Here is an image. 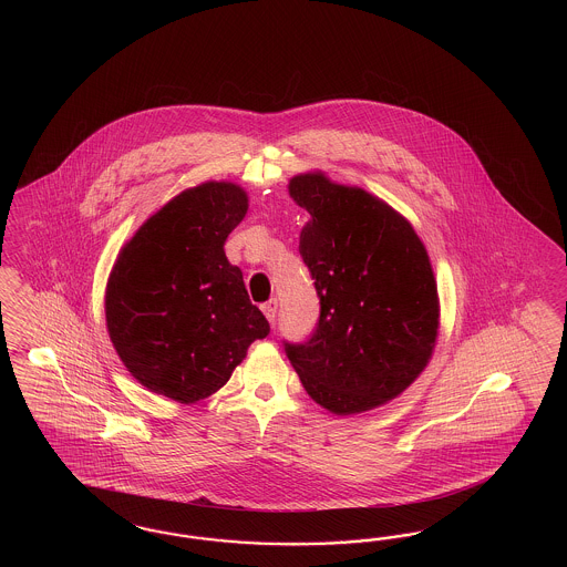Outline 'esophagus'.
I'll list each match as a JSON object with an SVG mask.
<instances>
[{
  "label": "esophagus",
  "instance_id": "esophagus-1",
  "mask_svg": "<svg viewBox=\"0 0 567 567\" xmlns=\"http://www.w3.org/2000/svg\"><path fill=\"white\" fill-rule=\"evenodd\" d=\"M276 309H278V303H276V299H270L268 303H264L261 306V311H264V316L268 318V322H272L275 324L276 320Z\"/></svg>",
  "mask_w": 567,
  "mask_h": 567
}]
</instances>
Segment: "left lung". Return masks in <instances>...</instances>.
<instances>
[{"instance_id":"left-lung-1","label":"left lung","mask_w":567,"mask_h":567,"mask_svg":"<svg viewBox=\"0 0 567 567\" xmlns=\"http://www.w3.org/2000/svg\"><path fill=\"white\" fill-rule=\"evenodd\" d=\"M308 209L299 254L320 297L303 343H285L308 395L328 412H368L401 395L426 368L439 295L424 243L395 209L322 172L292 176Z\"/></svg>"}]
</instances>
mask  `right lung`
Segmentation results:
<instances>
[{"label": "right lung", "instance_id": "right-lung-1", "mask_svg": "<svg viewBox=\"0 0 567 567\" xmlns=\"http://www.w3.org/2000/svg\"><path fill=\"white\" fill-rule=\"evenodd\" d=\"M247 193L209 181L183 190L118 254L105 287L107 332L126 370L152 393L195 403L216 393L270 324L224 240Z\"/></svg>", "mask_w": 567, "mask_h": 567}]
</instances>
